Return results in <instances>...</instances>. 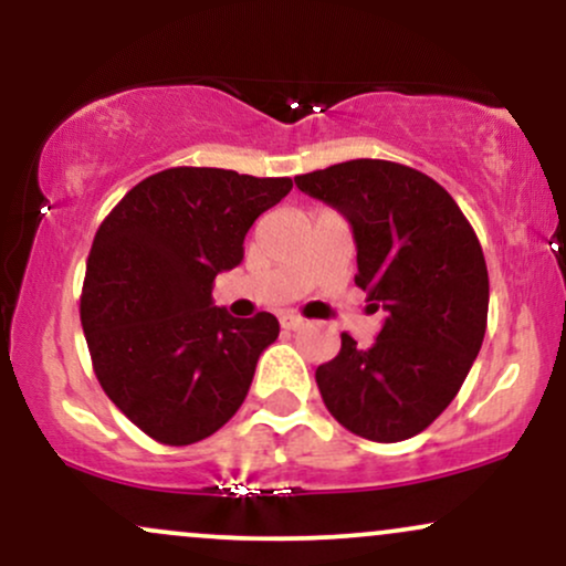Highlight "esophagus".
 <instances>
[{"mask_svg": "<svg viewBox=\"0 0 566 566\" xmlns=\"http://www.w3.org/2000/svg\"><path fill=\"white\" fill-rule=\"evenodd\" d=\"M279 322H282L284 329H301L305 324L303 316H297V314H282L279 316Z\"/></svg>", "mask_w": 566, "mask_h": 566, "instance_id": "obj_1", "label": "esophagus"}]
</instances>
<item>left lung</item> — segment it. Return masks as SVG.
Masks as SVG:
<instances>
[{"mask_svg":"<svg viewBox=\"0 0 566 566\" xmlns=\"http://www.w3.org/2000/svg\"><path fill=\"white\" fill-rule=\"evenodd\" d=\"M297 188L354 229L356 287L386 311L380 335L316 369L333 418L369 441H405L450 407L482 348L490 276L482 244L450 193L386 159L297 175Z\"/></svg>","mask_w":566,"mask_h":566,"instance_id":"8db88e82","label":"left lung"}]
</instances>
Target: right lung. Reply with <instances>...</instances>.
Listing matches in <instances>:
<instances>
[{
  "instance_id": "obj_1",
  "label": "right lung",
  "mask_w": 566,
  "mask_h": 566,
  "mask_svg": "<svg viewBox=\"0 0 566 566\" xmlns=\"http://www.w3.org/2000/svg\"><path fill=\"white\" fill-rule=\"evenodd\" d=\"M290 188V178L170 167L129 188L97 229L80 303L95 378L161 444L229 423L279 337L274 314L218 308L212 282L242 263L250 226Z\"/></svg>"
}]
</instances>
